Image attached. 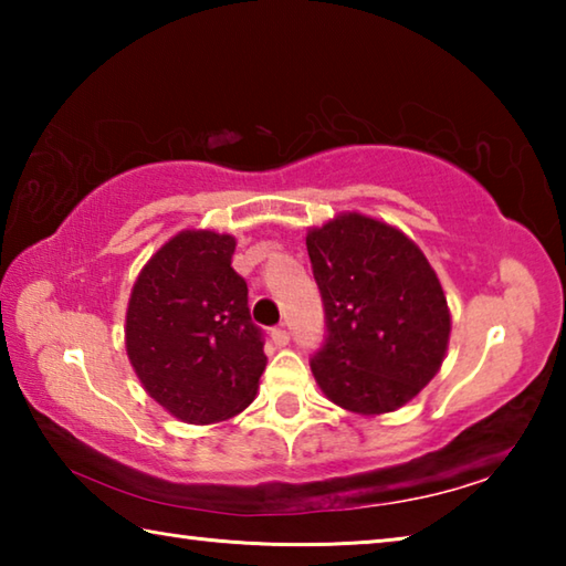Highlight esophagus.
<instances>
[{
  "label": "esophagus",
  "instance_id": "34e87169",
  "mask_svg": "<svg viewBox=\"0 0 566 566\" xmlns=\"http://www.w3.org/2000/svg\"><path fill=\"white\" fill-rule=\"evenodd\" d=\"M272 339H274L276 347H286V344H290V332H286L284 327H274Z\"/></svg>",
  "mask_w": 566,
  "mask_h": 566
}]
</instances>
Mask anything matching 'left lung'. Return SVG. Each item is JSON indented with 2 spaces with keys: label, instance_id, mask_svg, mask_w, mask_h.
<instances>
[{
  "label": "left lung",
  "instance_id": "left-lung-1",
  "mask_svg": "<svg viewBox=\"0 0 566 566\" xmlns=\"http://www.w3.org/2000/svg\"><path fill=\"white\" fill-rule=\"evenodd\" d=\"M327 337L312 375L329 401L375 417L405 407L442 367L452 317L421 249L397 227L347 212L306 232Z\"/></svg>",
  "mask_w": 566,
  "mask_h": 566
}]
</instances>
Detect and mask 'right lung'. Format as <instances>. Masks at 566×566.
Returning <instances> with one entry per match:
<instances>
[{
  "label": "right lung",
  "mask_w": 566,
  "mask_h": 566,
  "mask_svg": "<svg viewBox=\"0 0 566 566\" xmlns=\"http://www.w3.org/2000/svg\"><path fill=\"white\" fill-rule=\"evenodd\" d=\"M234 237L185 229L139 272L124 344L147 395L171 417L214 424L252 405L266 367Z\"/></svg>",
  "instance_id": "right-lung-1"
}]
</instances>
